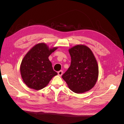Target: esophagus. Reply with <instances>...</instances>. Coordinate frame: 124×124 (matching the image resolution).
<instances>
[{"label":"esophagus","instance_id":"esophagus-1","mask_svg":"<svg viewBox=\"0 0 124 124\" xmlns=\"http://www.w3.org/2000/svg\"><path fill=\"white\" fill-rule=\"evenodd\" d=\"M62 73H63V71L62 70L59 71L58 72V75L59 76H62Z\"/></svg>","mask_w":124,"mask_h":124}]
</instances>
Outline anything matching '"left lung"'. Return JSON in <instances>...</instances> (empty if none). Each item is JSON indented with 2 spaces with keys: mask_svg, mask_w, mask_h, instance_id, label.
<instances>
[{
  "mask_svg": "<svg viewBox=\"0 0 124 124\" xmlns=\"http://www.w3.org/2000/svg\"><path fill=\"white\" fill-rule=\"evenodd\" d=\"M69 52L71 65L62 78L74 93H81L89 91L96 84L99 74L94 55L88 47L82 44L71 47Z\"/></svg>",
  "mask_w": 124,
  "mask_h": 124,
  "instance_id": "obj_1",
  "label": "left lung"
}]
</instances>
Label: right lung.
I'll return each mask as SVG.
<instances>
[{"instance_id": "right-lung-1", "label": "right lung", "mask_w": 124, "mask_h": 124, "mask_svg": "<svg viewBox=\"0 0 124 124\" xmlns=\"http://www.w3.org/2000/svg\"><path fill=\"white\" fill-rule=\"evenodd\" d=\"M58 47L49 48L44 43L37 44L22 60L21 77L28 87L37 90L44 88L57 73L54 71L49 56Z\"/></svg>"}]
</instances>
